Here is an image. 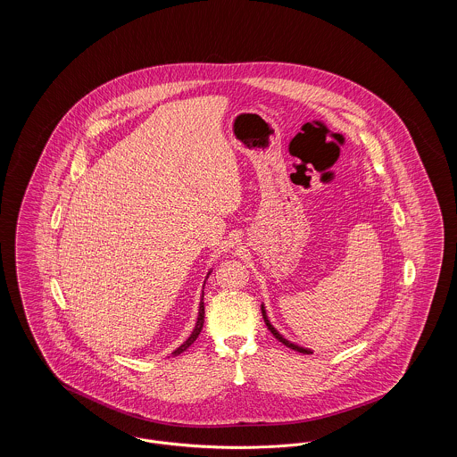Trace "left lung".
I'll return each instance as SVG.
<instances>
[{"label":"left lung","mask_w":457,"mask_h":457,"mask_svg":"<svg viewBox=\"0 0 457 457\" xmlns=\"http://www.w3.org/2000/svg\"><path fill=\"white\" fill-rule=\"evenodd\" d=\"M262 317H263V322H265L267 328L272 332V336H274L279 343H283L284 346L295 349V351H298V353H303V354H310V353H312V349L303 348V346H298V345H295V343L287 341V339L284 337L283 334H279V332L276 330V327L272 326V324H270V320L267 319V312H265V306H263V303H262Z\"/></svg>","instance_id":"8db88e82"}]
</instances>
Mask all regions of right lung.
Listing matches in <instances>:
<instances>
[{"mask_svg":"<svg viewBox=\"0 0 457 457\" xmlns=\"http://www.w3.org/2000/svg\"><path fill=\"white\" fill-rule=\"evenodd\" d=\"M211 272H212V270H209V274H211ZM209 274H207V278H209ZM207 278H205V279H207ZM204 319H205V308H204V287H202V298H200V306H198V317H196L195 328H194V332L190 334V337H188L179 348L174 349V356H178L179 353H183L185 349L190 348V346L195 343V339L198 337L202 327H204Z\"/></svg>","mask_w":457,"mask_h":457,"instance_id":"1","label":"right lung"}]
</instances>
